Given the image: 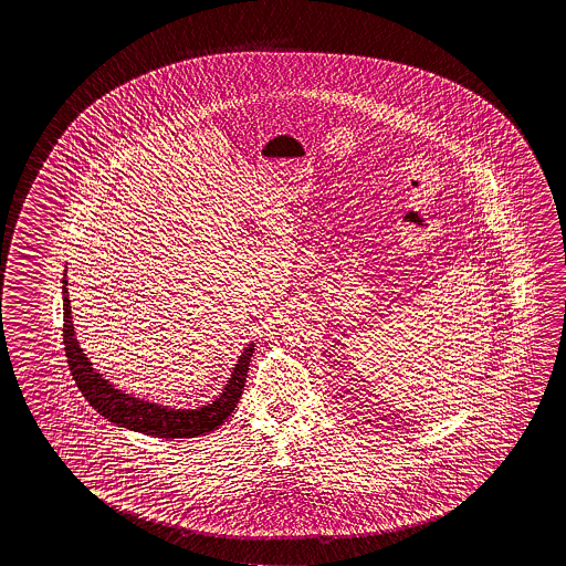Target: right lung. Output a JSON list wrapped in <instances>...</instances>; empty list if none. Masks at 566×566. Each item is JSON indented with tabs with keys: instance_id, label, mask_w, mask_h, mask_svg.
Listing matches in <instances>:
<instances>
[{
	"instance_id": "right-lung-1",
	"label": "right lung",
	"mask_w": 566,
	"mask_h": 566,
	"mask_svg": "<svg viewBox=\"0 0 566 566\" xmlns=\"http://www.w3.org/2000/svg\"><path fill=\"white\" fill-rule=\"evenodd\" d=\"M63 343H65L69 369L73 373L76 387L83 392L84 399L91 407L108 418L118 427L130 428L134 432H142L156 438H195V436L211 432L221 427L241 399L244 380L249 373L254 343H251L234 365L231 379L227 382L219 399H214L207 407L186 410V408L159 407L156 402L134 399L130 395L114 389L108 380L103 379L101 373L94 371L93 363L78 347L75 337V327L71 319V300L66 290V280L63 279Z\"/></svg>"
}]
</instances>
